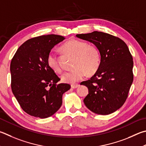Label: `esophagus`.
<instances>
[{"label": "esophagus", "mask_w": 146, "mask_h": 146, "mask_svg": "<svg viewBox=\"0 0 146 146\" xmlns=\"http://www.w3.org/2000/svg\"><path fill=\"white\" fill-rule=\"evenodd\" d=\"M79 86H80L79 84H72L71 86V87L72 89H76V88H77V87H78Z\"/></svg>", "instance_id": "34e87169"}]
</instances>
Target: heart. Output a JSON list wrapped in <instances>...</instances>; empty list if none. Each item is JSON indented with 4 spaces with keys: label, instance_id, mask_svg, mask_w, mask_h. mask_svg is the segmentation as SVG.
<instances>
[{
    "label": "heart",
    "instance_id": "b5f03b06",
    "mask_svg": "<svg viewBox=\"0 0 146 146\" xmlns=\"http://www.w3.org/2000/svg\"><path fill=\"white\" fill-rule=\"evenodd\" d=\"M63 52L74 57L72 70L65 72L61 76L64 83L75 84L83 79L85 76L92 75L99 69L101 62L100 53L97 48L86 41L73 39L61 46ZM47 64L55 72L61 71V67L57 55L50 52L47 57Z\"/></svg>",
    "mask_w": 146,
    "mask_h": 146
}]
</instances>
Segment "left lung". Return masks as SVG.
I'll list each match as a JSON object with an SVG mask.
<instances>
[{
	"mask_svg": "<svg viewBox=\"0 0 146 146\" xmlns=\"http://www.w3.org/2000/svg\"><path fill=\"white\" fill-rule=\"evenodd\" d=\"M76 36L93 43L101 56L94 76L81 83L89 90L84 104L97 114H110L120 108L128 97L133 80V57L126 44L109 34L94 31Z\"/></svg>",
	"mask_w": 146,
	"mask_h": 146,
	"instance_id": "1",
	"label": "left lung"
}]
</instances>
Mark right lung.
<instances>
[{"instance_id":"1","label":"right lung","mask_w":146,"mask_h":146,"mask_svg":"<svg viewBox=\"0 0 146 146\" xmlns=\"http://www.w3.org/2000/svg\"><path fill=\"white\" fill-rule=\"evenodd\" d=\"M64 37L55 34L31 38L21 45L11 60V89L28 114L41 119L52 116L61 107L62 94L70 89L57 84L60 78L47 64V57Z\"/></svg>"}]
</instances>
